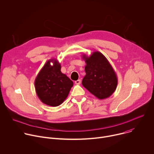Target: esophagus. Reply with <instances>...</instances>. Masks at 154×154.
I'll return each instance as SVG.
<instances>
[{
    "instance_id": "esophagus-1",
    "label": "esophagus",
    "mask_w": 154,
    "mask_h": 154,
    "mask_svg": "<svg viewBox=\"0 0 154 154\" xmlns=\"http://www.w3.org/2000/svg\"><path fill=\"white\" fill-rule=\"evenodd\" d=\"M80 83H81V80H76V81H75V83L76 84V85H80Z\"/></svg>"
}]
</instances>
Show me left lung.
<instances>
[{"label":"left lung","instance_id":"1","mask_svg":"<svg viewBox=\"0 0 154 154\" xmlns=\"http://www.w3.org/2000/svg\"><path fill=\"white\" fill-rule=\"evenodd\" d=\"M86 66L82 85L99 99L109 97L115 91L118 77L106 58L100 52H94L90 57L82 55Z\"/></svg>","mask_w":154,"mask_h":154}]
</instances>
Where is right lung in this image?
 <instances>
[{
  "mask_svg": "<svg viewBox=\"0 0 154 154\" xmlns=\"http://www.w3.org/2000/svg\"><path fill=\"white\" fill-rule=\"evenodd\" d=\"M73 85V82L61 72L60 63L57 59L48 60L35 80L38 98L42 103L51 106L61 105L67 98Z\"/></svg>",
  "mask_w": 154,
  "mask_h": 154,
  "instance_id": "1",
  "label": "right lung"
}]
</instances>
